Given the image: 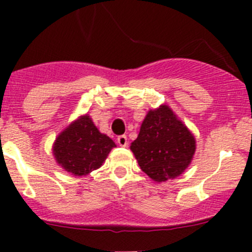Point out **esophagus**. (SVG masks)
Returning a JSON list of instances; mask_svg holds the SVG:
<instances>
[{"instance_id":"34e87169","label":"esophagus","mask_w":252,"mask_h":252,"mask_svg":"<svg viewBox=\"0 0 252 252\" xmlns=\"http://www.w3.org/2000/svg\"><path fill=\"white\" fill-rule=\"evenodd\" d=\"M117 142L119 144V146H126L128 145V138H126V135H121L117 138Z\"/></svg>"}]
</instances>
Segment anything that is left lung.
<instances>
[{"label":"left lung","instance_id":"obj_1","mask_svg":"<svg viewBox=\"0 0 252 252\" xmlns=\"http://www.w3.org/2000/svg\"><path fill=\"white\" fill-rule=\"evenodd\" d=\"M130 149L142 172L155 182H166L189 166L195 152V139L168 106H161L145 117Z\"/></svg>","mask_w":252,"mask_h":252}]
</instances>
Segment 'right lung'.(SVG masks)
<instances>
[{
	"label": "right lung",
	"mask_w": 252,
	"mask_h": 252,
	"mask_svg": "<svg viewBox=\"0 0 252 252\" xmlns=\"http://www.w3.org/2000/svg\"><path fill=\"white\" fill-rule=\"evenodd\" d=\"M113 140L101 134L89 116L70 124L53 146L56 161L74 175H86L102 166L113 147Z\"/></svg>",
	"instance_id": "1"
}]
</instances>
